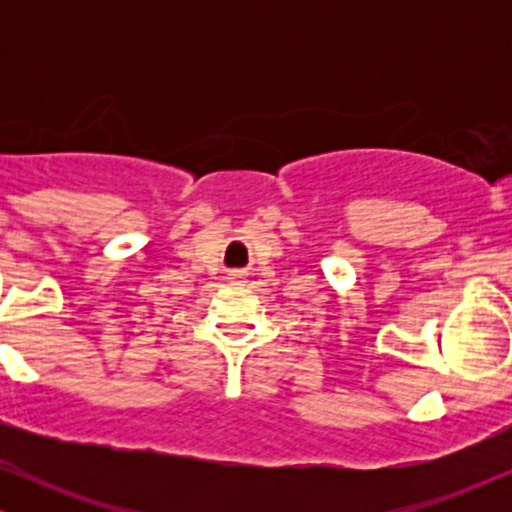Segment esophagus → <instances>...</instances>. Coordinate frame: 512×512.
<instances>
[{
    "label": "esophagus",
    "mask_w": 512,
    "mask_h": 512,
    "mask_svg": "<svg viewBox=\"0 0 512 512\" xmlns=\"http://www.w3.org/2000/svg\"><path fill=\"white\" fill-rule=\"evenodd\" d=\"M228 279H233V281L245 279V272H231V276H228Z\"/></svg>",
    "instance_id": "1"
}]
</instances>
